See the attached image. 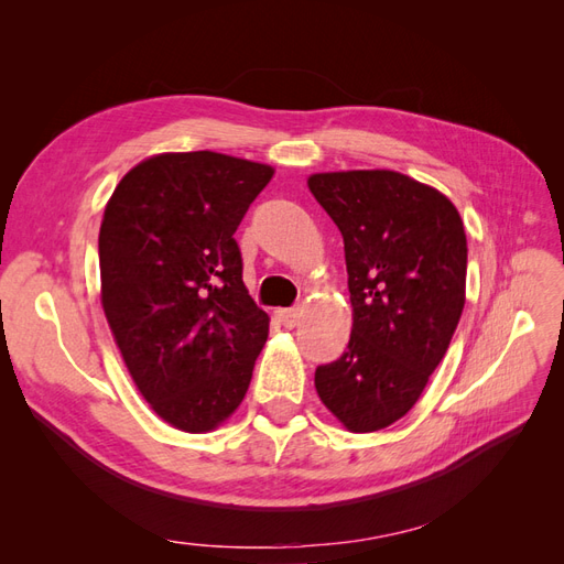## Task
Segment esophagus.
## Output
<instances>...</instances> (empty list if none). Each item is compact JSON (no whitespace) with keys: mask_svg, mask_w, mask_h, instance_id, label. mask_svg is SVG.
Segmentation results:
<instances>
[{"mask_svg":"<svg viewBox=\"0 0 564 564\" xmlns=\"http://www.w3.org/2000/svg\"><path fill=\"white\" fill-rule=\"evenodd\" d=\"M275 315H278L282 327H286V329H294L296 327V322H299V311L296 308H282Z\"/></svg>","mask_w":564,"mask_h":564,"instance_id":"esophagus-1","label":"esophagus"}]
</instances>
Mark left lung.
Instances as JSON below:
<instances>
[{
  "mask_svg": "<svg viewBox=\"0 0 564 564\" xmlns=\"http://www.w3.org/2000/svg\"><path fill=\"white\" fill-rule=\"evenodd\" d=\"M311 193L344 235L352 332L315 369L324 406L352 433L381 431L416 404L466 303L468 247L454 204L398 172H334Z\"/></svg>",
  "mask_w": 564,
  "mask_h": 564,
  "instance_id": "left-lung-1",
  "label": "left lung"
}]
</instances>
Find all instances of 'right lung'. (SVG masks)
Returning <instances> with one entry per match:
<instances>
[{
    "label": "right lung",
    "mask_w": 564,
    "mask_h": 564,
    "mask_svg": "<svg viewBox=\"0 0 564 564\" xmlns=\"http://www.w3.org/2000/svg\"><path fill=\"white\" fill-rule=\"evenodd\" d=\"M270 178L268 164L166 152L106 207L100 301L133 383L178 431H212L240 406L268 338L232 235Z\"/></svg>",
    "instance_id": "right-lung-1"
}]
</instances>
